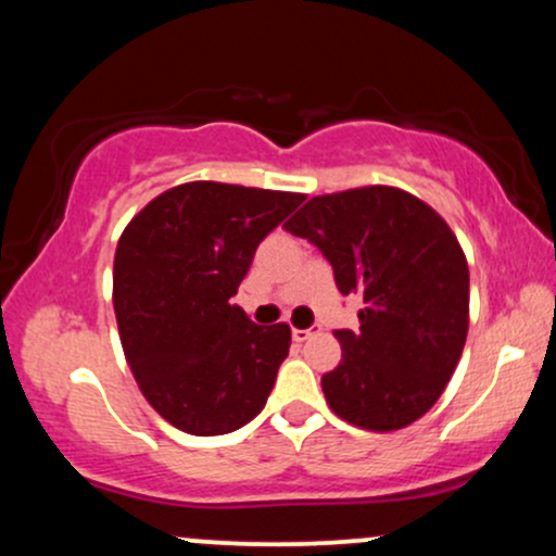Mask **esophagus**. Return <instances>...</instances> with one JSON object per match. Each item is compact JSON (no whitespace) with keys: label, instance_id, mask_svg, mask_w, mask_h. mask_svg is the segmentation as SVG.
<instances>
[{"label":"esophagus","instance_id":"34e87169","mask_svg":"<svg viewBox=\"0 0 556 556\" xmlns=\"http://www.w3.org/2000/svg\"><path fill=\"white\" fill-rule=\"evenodd\" d=\"M318 331H321V327H311V329H292V342H305V340H311V337L314 334H318Z\"/></svg>","mask_w":556,"mask_h":556}]
</instances>
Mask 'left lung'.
<instances>
[{
    "label": "left lung",
    "instance_id": "8db88e82",
    "mask_svg": "<svg viewBox=\"0 0 556 556\" xmlns=\"http://www.w3.org/2000/svg\"><path fill=\"white\" fill-rule=\"evenodd\" d=\"M363 298L361 329H337L342 361L321 376L337 416L371 431L413 424L444 392L468 337L470 274L446 222L384 185L311 198L285 225Z\"/></svg>",
    "mask_w": 556,
    "mask_h": 556
}]
</instances>
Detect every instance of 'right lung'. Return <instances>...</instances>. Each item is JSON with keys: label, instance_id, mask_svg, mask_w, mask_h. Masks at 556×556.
Segmentation results:
<instances>
[{"label": "right lung", "instance_id": "add662e5", "mask_svg": "<svg viewBox=\"0 0 556 556\" xmlns=\"http://www.w3.org/2000/svg\"><path fill=\"white\" fill-rule=\"evenodd\" d=\"M298 193L185 182L127 225L114 253V314L125 358L162 418L195 437L229 433L264 410L290 327H258L229 305L258 242Z\"/></svg>", "mask_w": 556, "mask_h": 556}]
</instances>
